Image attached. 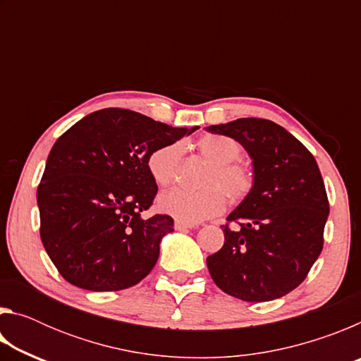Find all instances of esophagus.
Wrapping results in <instances>:
<instances>
[{
	"label": "esophagus",
	"instance_id": "obj_1",
	"mask_svg": "<svg viewBox=\"0 0 361 361\" xmlns=\"http://www.w3.org/2000/svg\"><path fill=\"white\" fill-rule=\"evenodd\" d=\"M175 229L176 231H186V229H192L195 228V224L192 223H186V221H181V219H175Z\"/></svg>",
	"mask_w": 361,
	"mask_h": 361
}]
</instances>
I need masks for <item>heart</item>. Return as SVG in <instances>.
I'll use <instances>...</instances> for the list:
<instances>
[{
	"label": "heart",
	"instance_id": "b5f03b06",
	"mask_svg": "<svg viewBox=\"0 0 361 361\" xmlns=\"http://www.w3.org/2000/svg\"><path fill=\"white\" fill-rule=\"evenodd\" d=\"M197 149L210 167L205 170L199 191L173 188L159 195L157 207L166 215L186 223H199L219 215L224 210V194L232 202L245 199L253 188V173L239 161L240 145L224 135H205ZM183 162V145L169 143L154 149L148 157V170L159 186H169L178 180Z\"/></svg>",
	"mask_w": 361,
	"mask_h": 361
}]
</instances>
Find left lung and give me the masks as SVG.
<instances>
[{
	"label": "left lung",
	"instance_id": "8db88e82",
	"mask_svg": "<svg viewBox=\"0 0 361 361\" xmlns=\"http://www.w3.org/2000/svg\"><path fill=\"white\" fill-rule=\"evenodd\" d=\"M207 130L234 138L252 159L253 188L226 218L224 245L207 258L228 295L248 302L282 298L302 282L323 248L329 205L310 151L282 126L240 118Z\"/></svg>",
	"mask_w": 361,
	"mask_h": 361
}]
</instances>
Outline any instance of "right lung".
Here are the masks:
<instances>
[{"mask_svg": "<svg viewBox=\"0 0 361 361\" xmlns=\"http://www.w3.org/2000/svg\"><path fill=\"white\" fill-rule=\"evenodd\" d=\"M197 129L106 108L57 140L36 200L42 245L66 282L89 291H118L148 276L162 237L173 231L172 216H142L157 192L148 157Z\"/></svg>", "mask_w": 361, "mask_h": 361, "instance_id": "right-lung-1", "label": "right lung"}]
</instances>
